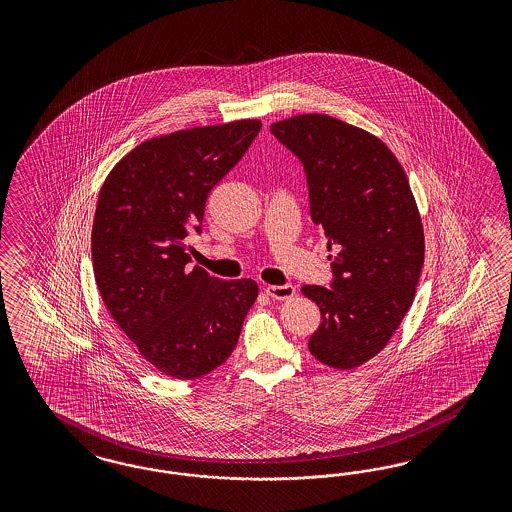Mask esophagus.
Returning a JSON list of instances; mask_svg holds the SVG:
<instances>
[{
	"mask_svg": "<svg viewBox=\"0 0 512 512\" xmlns=\"http://www.w3.org/2000/svg\"><path fill=\"white\" fill-rule=\"evenodd\" d=\"M266 295L274 300H289L296 295V289L293 285H266L264 287Z\"/></svg>",
	"mask_w": 512,
	"mask_h": 512,
	"instance_id": "esophagus-1",
	"label": "esophagus"
}]
</instances>
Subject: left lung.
Here are the masks:
<instances>
[{
	"mask_svg": "<svg viewBox=\"0 0 512 512\" xmlns=\"http://www.w3.org/2000/svg\"><path fill=\"white\" fill-rule=\"evenodd\" d=\"M270 131L302 161L311 219L332 253V287H302L323 317L310 353L353 370L387 347L413 304L424 264L417 202L396 155L360 127L311 112Z\"/></svg>",
	"mask_w": 512,
	"mask_h": 512,
	"instance_id": "obj_1",
	"label": "left lung"
}]
</instances>
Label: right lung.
Returning <instances> with one entry per match:
<instances>
[{
	"mask_svg": "<svg viewBox=\"0 0 512 512\" xmlns=\"http://www.w3.org/2000/svg\"><path fill=\"white\" fill-rule=\"evenodd\" d=\"M261 127V120H236L144 140L99 191L92 227L97 289L140 355L174 379H197L231 357L259 295L253 279L189 270L187 233H201L210 191Z\"/></svg>",
	"mask_w": 512,
	"mask_h": 512,
	"instance_id": "obj_1",
	"label": "right lung"
}]
</instances>
